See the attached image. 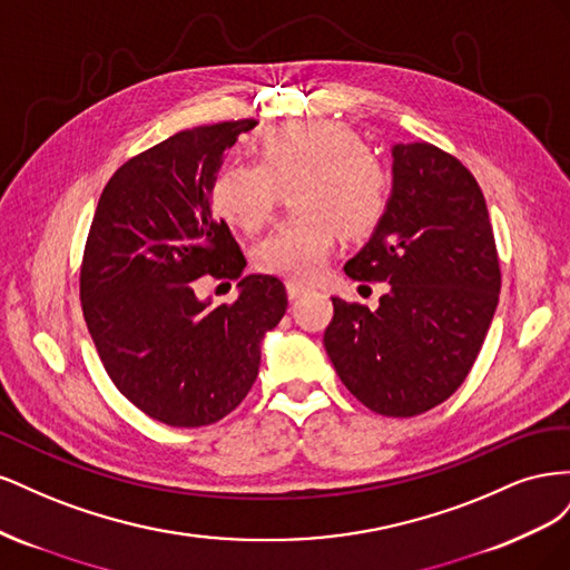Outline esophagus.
<instances>
[{
    "label": "esophagus",
    "instance_id": "esophagus-1",
    "mask_svg": "<svg viewBox=\"0 0 570 570\" xmlns=\"http://www.w3.org/2000/svg\"><path fill=\"white\" fill-rule=\"evenodd\" d=\"M287 297L289 299H297V297H302V295H306L308 292V285H304V283H299V281H287Z\"/></svg>",
    "mask_w": 570,
    "mask_h": 570
}]
</instances>
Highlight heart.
Wrapping results in <instances>:
<instances>
[{"instance_id":"obj_1","label":"heart","mask_w":570,"mask_h":570,"mask_svg":"<svg viewBox=\"0 0 570 570\" xmlns=\"http://www.w3.org/2000/svg\"><path fill=\"white\" fill-rule=\"evenodd\" d=\"M292 187L295 214L254 247L258 271L308 281L323 268L340 233L371 235L390 209L392 176L340 120H295L271 128L258 161H233L212 187V204L228 226L256 233Z\"/></svg>"}]
</instances>
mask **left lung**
Listing matches in <instances>:
<instances>
[{
  "instance_id": "left-lung-1",
  "label": "left lung",
  "mask_w": 570,
  "mask_h": 570,
  "mask_svg": "<svg viewBox=\"0 0 570 570\" xmlns=\"http://www.w3.org/2000/svg\"><path fill=\"white\" fill-rule=\"evenodd\" d=\"M392 197L354 281L390 283L381 306L333 297L323 344L356 400L381 416L425 413L461 387L485 342L502 287L485 197L452 154L392 147Z\"/></svg>"
}]
</instances>
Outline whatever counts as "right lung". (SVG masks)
Wrapping results in <instances>:
<instances>
[{
    "instance_id": "add662e5",
    "label": "right lung",
    "mask_w": 570,
    "mask_h": 570,
    "mask_svg": "<svg viewBox=\"0 0 570 570\" xmlns=\"http://www.w3.org/2000/svg\"><path fill=\"white\" fill-rule=\"evenodd\" d=\"M254 118L180 130L137 154L99 197L80 264V304L118 392L174 428L220 421L258 375L262 340L285 316L273 275H243L245 256L212 212L223 154ZM202 274L237 279L240 297L214 309Z\"/></svg>"
}]
</instances>
